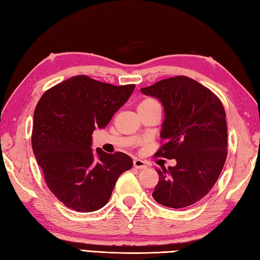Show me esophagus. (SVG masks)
<instances>
[{
  "mask_svg": "<svg viewBox=\"0 0 260 260\" xmlns=\"http://www.w3.org/2000/svg\"><path fill=\"white\" fill-rule=\"evenodd\" d=\"M133 167L137 170H144V169L147 168V165L144 161H142V159L136 158V159H134V162H133Z\"/></svg>",
  "mask_w": 260,
  "mask_h": 260,
  "instance_id": "1",
  "label": "esophagus"
}]
</instances>
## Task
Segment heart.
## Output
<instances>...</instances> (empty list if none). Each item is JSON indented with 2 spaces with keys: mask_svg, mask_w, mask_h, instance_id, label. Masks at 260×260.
Returning a JSON list of instances; mask_svg holds the SVG:
<instances>
[{
  "mask_svg": "<svg viewBox=\"0 0 260 260\" xmlns=\"http://www.w3.org/2000/svg\"><path fill=\"white\" fill-rule=\"evenodd\" d=\"M155 104H158L155 99L153 98H145L144 101H142L139 105V107H144V106H150V105H155ZM137 107V108H139Z\"/></svg>",
  "mask_w": 260,
  "mask_h": 260,
  "instance_id": "1",
  "label": "heart"
}]
</instances>
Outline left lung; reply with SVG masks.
Instances as JSON below:
<instances>
[{
    "label": "left lung",
    "mask_w": 260,
    "mask_h": 260,
    "mask_svg": "<svg viewBox=\"0 0 260 260\" xmlns=\"http://www.w3.org/2000/svg\"><path fill=\"white\" fill-rule=\"evenodd\" d=\"M141 91L158 98L165 110L155 156L176 159L175 167L156 170L152 196L169 208L192 206L212 189L227 158L223 105L209 88L185 76L159 80Z\"/></svg>",
    "instance_id": "left-lung-1"
}]
</instances>
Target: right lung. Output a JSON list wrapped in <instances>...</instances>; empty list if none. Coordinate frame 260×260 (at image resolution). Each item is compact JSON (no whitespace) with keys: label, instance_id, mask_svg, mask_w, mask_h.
Listing matches in <instances>:
<instances>
[{"label":"right lung","instance_id":"obj_1","mask_svg":"<svg viewBox=\"0 0 260 260\" xmlns=\"http://www.w3.org/2000/svg\"><path fill=\"white\" fill-rule=\"evenodd\" d=\"M134 88L79 75L51 87L38 102L32 150L49 190L66 207L79 212L103 208L119 175L133 165L125 153H93L91 135L109 123Z\"/></svg>","mask_w":260,"mask_h":260}]
</instances>
